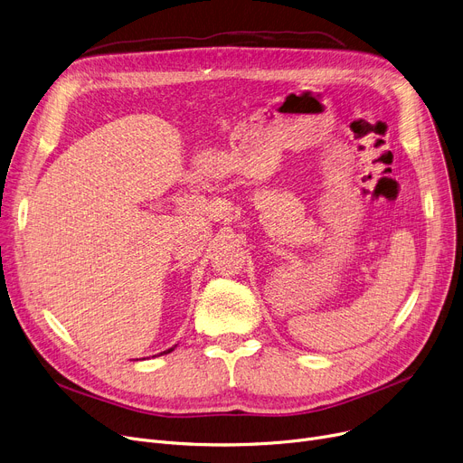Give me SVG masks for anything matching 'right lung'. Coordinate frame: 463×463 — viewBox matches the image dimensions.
Wrapping results in <instances>:
<instances>
[{"mask_svg":"<svg viewBox=\"0 0 463 463\" xmlns=\"http://www.w3.org/2000/svg\"><path fill=\"white\" fill-rule=\"evenodd\" d=\"M170 351H175V347H173V349H166V351H163V353H159V354H166V353H170Z\"/></svg>","mask_w":463,"mask_h":463,"instance_id":"add662e5","label":"right lung"}]
</instances>
